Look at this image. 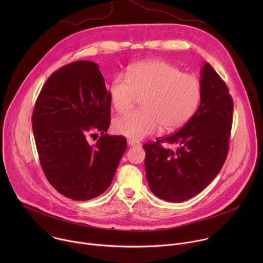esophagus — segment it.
I'll return each instance as SVG.
<instances>
[{"instance_id": "34e87169", "label": "esophagus", "mask_w": 263, "mask_h": 263, "mask_svg": "<svg viewBox=\"0 0 263 263\" xmlns=\"http://www.w3.org/2000/svg\"><path fill=\"white\" fill-rule=\"evenodd\" d=\"M128 145H129V146H137V145H139V143L136 142V141H134V140L129 139V140H128Z\"/></svg>"}]
</instances>
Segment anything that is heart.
<instances>
[{"label": "heart", "mask_w": 263, "mask_h": 263, "mask_svg": "<svg viewBox=\"0 0 263 263\" xmlns=\"http://www.w3.org/2000/svg\"><path fill=\"white\" fill-rule=\"evenodd\" d=\"M111 105L119 112L130 109L138 97L140 110L130 111L112 124L115 132L139 140L162 131H174L189 122L201 101L199 80L176 65L159 59L133 64L128 76L119 73L108 86Z\"/></svg>", "instance_id": "heart-1"}]
</instances>
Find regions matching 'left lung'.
<instances>
[{"mask_svg":"<svg viewBox=\"0 0 263 263\" xmlns=\"http://www.w3.org/2000/svg\"><path fill=\"white\" fill-rule=\"evenodd\" d=\"M201 103L179 131L143 144L146 180L152 193L180 203L201 193L227 158L233 101L227 85L207 62L201 70ZM175 145L176 150L162 144Z\"/></svg>","mask_w":263,"mask_h":263,"instance_id":"1","label":"left lung"}]
</instances>
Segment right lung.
<instances>
[{"label": "right lung", "instance_id": "right-lung-1", "mask_svg": "<svg viewBox=\"0 0 263 263\" xmlns=\"http://www.w3.org/2000/svg\"><path fill=\"white\" fill-rule=\"evenodd\" d=\"M110 105L98 64L87 60L53 72L36 100L32 128L41 164L51 185L66 198L99 197L116 175L127 140L106 134ZM93 132L101 136L89 145L87 136Z\"/></svg>", "mask_w": 263, "mask_h": 263}]
</instances>
